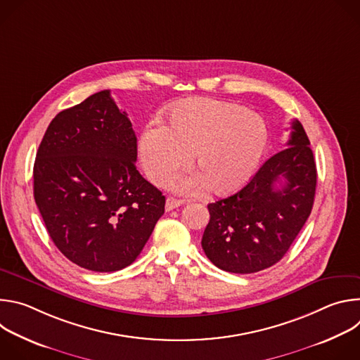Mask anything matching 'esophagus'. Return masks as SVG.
<instances>
[{"label":"esophagus","mask_w":360,"mask_h":360,"mask_svg":"<svg viewBox=\"0 0 360 360\" xmlns=\"http://www.w3.org/2000/svg\"><path fill=\"white\" fill-rule=\"evenodd\" d=\"M182 203H184V200H181V199H176V198H174V196H169V198H167L165 210H167V211H172V210H175V208L181 207Z\"/></svg>","instance_id":"34e87169"}]
</instances>
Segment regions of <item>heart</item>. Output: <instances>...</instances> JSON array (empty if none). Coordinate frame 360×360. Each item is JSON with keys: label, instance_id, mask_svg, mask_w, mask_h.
I'll use <instances>...</instances> for the list:
<instances>
[{"label": "heart", "instance_id": "obj_1", "mask_svg": "<svg viewBox=\"0 0 360 360\" xmlns=\"http://www.w3.org/2000/svg\"><path fill=\"white\" fill-rule=\"evenodd\" d=\"M268 145L265 121L231 102L199 98L179 104L168 127L153 122L139 138L146 176L164 184L193 155L198 174L176 176L171 186L193 193L207 185L215 195L239 189L258 168Z\"/></svg>", "mask_w": 360, "mask_h": 360}]
</instances>
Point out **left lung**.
I'll return each instance as SVG.
<instances>
[{"mask_svg": "<svg viewBox=\"0 0 360 360\" xmlns=\"http://www.w3.org/2000/svg\"><path fill=\"white\" fill-rule=\"evenodd\" d=\"M309 145L295 120L289 148L269 158L240 191L208 205L211 218L200 243L215 266L253 274L283 258L314 207L316 164Z\"/></svg>", "mask_w": 360, "mask_h": 360, "instance_id": "1", "label": "left lung"}]
</instances>
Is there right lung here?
I'll use <instances>...</instances> for the list:
<instances>
[{
    "mask_svg": "<svg viewBox=\"0 0 360 360\" xmlns=\"http://www.w3.org/2000/svg\"><path fill=\"white\" fill-rule=\"evenodd\" d=\"M136 136L108 89L61 111L34 164V199L45 228L75 265H131L165 211V196L138 172Z\"/></svg>",
    "mask_w": 360,
    "mask_h": 360,
    "instance_id": "add662e5",
    "label": "right lung"
}]
</instances>
